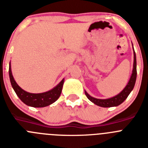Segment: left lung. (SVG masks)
<instances>
[{"mask_svg": "<svg viewBox=\"0 0 148 148\" xmlns=\"http://www.w3.org/2000/svg\"><path fill=\"white\" fill-rule=\"evenodd\" d=\"M133 71H132L131 76L130 78V80L128 82L127 84L126 87L123 89V90L121 92L118 94V95H115L113 97L110 98V99H95V98L90 96L86 91L85 95H87V99L94 103L96 105L99 106V107H102V108H111V107H116L121 104V103L125 101V99L127 98L129 94L133 90V87L135 86L136 80V53L134 49H133Z\"/></svg>", "mask_w": 148, "mask_h": 148, "instance_id": "obj_1", "label": "left lung"}]
</instances>
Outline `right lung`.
Returning a JSON list of instances; mask_svg holds the SVG:
<instances>
[{
	"instance_id": "add662e5",
	"label": "right lung",
	"mask_w": 148,
	"mask_h": 148,
	"mask_svg": "<svg viewBox=\"0 0 148 148\" xmlns=\"http://www.w3.org/2000/svg\"><path fill=\"white\" fill-rule=\"evenodd\" d=\"M9 75H10L12 87L13 90H15V93L17 94L18 98L25 104L30 107H33V108H44V107L50 105L51 104H53L56 101H57V99L61 95L63 84L64 82V79H62L54 88L49 90L47 92H42V93H30L21 88L16 83L12 73L10 63V68H9Z\"/></svg>"
}]
</instances>
